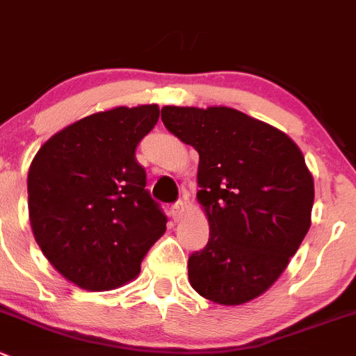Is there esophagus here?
Returning <instances> with one entry per match:
<instances>
[{
    "mask_svg": "<svg viewBox=\"0 0 356 356\" xmlns=\"http://www.w3.org/2000/svg\"><path fill=\"white\" fill-rule=\"evenodd\" d=\"M170 212H171V216H173L175 221H179V219L183 218V214H185V204L179 200V202H177L173 207H171Z\"/></svg>",
    "mask_w": 356,
    "mask_h": 356,
    "instance_id": "1",
    "label": "esophagus"
}]
</instances>
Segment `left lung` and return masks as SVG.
I'll return each mask as SVG.
<instances>
[{"label":"left lung","instance_id":"obj_1","mask_svg":"<svg viewBox=\"0 0 356 356\" xmlns=\"http://www.w3.org/2000/svg\"><path fill=\"white\" fill-rule=\"evenodd\" d=\"M161 120L199 152L209 241L190 255V284L219 305H243L276 283L309 232L305 157L284 131L226 106H164Z\"/></svg>","mask_w":356,"mask_h":356}]
</instances>
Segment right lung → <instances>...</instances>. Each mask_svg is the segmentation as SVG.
Returning a JSON list of instances; mask_svg holds the SVG:
<instances>
[{
    "mask_svg": "<svg viewBox=\"0 0 356 356\" xmlns=\"http://www.w3.org/2000/svg\"><path fill=\"white\" fill-rule=\"evenodd\" d=\"M159 106H116L54 134L27 177L32 233L51 266L75 286L109 291L135 280L166 216L145 190L138 142Z\"/></svg>",
    "mask_w": 356,
    "mask_h": 356,
    "instance_id": "right-lung-1",
    "label": "right lung"
}]
</instances>
